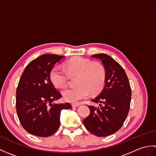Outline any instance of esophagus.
<instances>
[{
  "mask_svg": "<svg viewBox=\"0 0 156 156\" xmlns=\"http://www.w3.org/2000/svg\"><path fill=\"white\" fill-rule=\"evenodd\" d=\"M72 105V107H79V106H80V104H78V103H73Z\"/></svg>",
  "mask_w": 156,
  "mask_h": 156,
  "instance_id": "1",
  "label": "esophagus"
}]
</instances>
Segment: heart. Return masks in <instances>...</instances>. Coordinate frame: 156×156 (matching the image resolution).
<instances>
[{"instance_id":"1","label":"heart","mask_w":156,"mask_h":156,"mask_svg":"<svg viewBox=\"0 0 156 156\" xmlns=\"http://www.w3.org/2000/svg\"><path fill=\"white\" fill-rule=\"evenodd\" d=\"M65 67L70 75L78 74L77 87L66 88L63 90L64 100L69 102H77L87 98L90 92L97 93L104 87L106 72L101 64L93 63L88 59L76 57L66 63ZM49 78L55 87L64 88L68 84L69 76L60 66L51 69Z\"/></svg>"}]
</instances>
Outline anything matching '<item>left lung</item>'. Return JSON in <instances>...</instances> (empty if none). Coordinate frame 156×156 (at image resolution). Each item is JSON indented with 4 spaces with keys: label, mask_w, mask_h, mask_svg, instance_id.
Wrapping results in <instances>:
<instances>
[{
    "label": "left lung",
    "mask_w": 156,
    "mask_h": 156,
    "mask_svg": "<svg viewBox=\"0 0 156 156\" xmlns=\"http://www.w3.org/2000/svg\"><path fill=\"white\" fill-rule=\"evenodd\" d=\"M101 59L106 72L105 87L91 101L98 107L88 105L90 113L83 123L91 133L105 137L122 127L130 107L131 90L127 74L121 65L111 56L100 54L91 55Z\"/></svg>",
    "instance_id": "left-lung-1"
}]
</instances>
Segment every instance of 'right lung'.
Segmentation results:
<instances>
[{"instance_id":"obj_1","label":"right lung","mask_w":156,"mask_h":156,"mask_svg":"<svg viewBox=\"0 0 156 156\" xmlns=\"http://www.w3.org/2000/svg\"><path fill=\"white\" fill-rule=\"evenodd\" d=\"M63 55L44 54L26 66L16 91V113L23 127L38 137H49L59 127L62 109L72 108L69 102L52 103L62 96L49 78L51 69Z\"/></svg>"}]
</instances>
